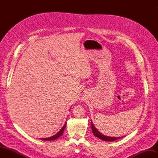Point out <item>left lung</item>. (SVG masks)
I'll list each match as a JSON object with an SVG mask.
<instances>
[{
    "label": "left lung",
    "mask_w": 158,
    "mask_h": 158,
    "mask_svg": "<svg viewBox=\"0 0 158 158\" xmlns=\"http://www.w3.org/2000/svg\"><path fill=\"white\" fill-rule=\"evenodd\" d=\"M91 123H92V130L93 134L95 136L98 137V138H99V139H101L102 140L112 142V141H114V140L119 139V138H121L123 137V136L111 137V136H107L104 135H103V134H102L101 132H100L96 128H95V127L94 125V124H93L92 121H91Z\"/></svg>",
    "instance_id": "obj_1"
}]
</instances>
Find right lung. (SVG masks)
I'll return each instance as SVG.
<instances>
[{"label": "right lung", "instance_id": "1", "mask_svg": "<svg viewBox=\"0 0 158 158\" xmlns=\"http://www.w3.org/2000/svg\"><path fill=\"white\" fill-rule=\"evenodd\" d=\"M66 123H64V126L62 127V128L60 129V130L58 132H57L56 134H55V135H53L52 136H51V137H49V138H41V140H56V138H58L59 137H60L63 134L64 130L65 128H66Z\"/></svg>", "mask_w": 158, "mask_h": 158}]
</instances>
